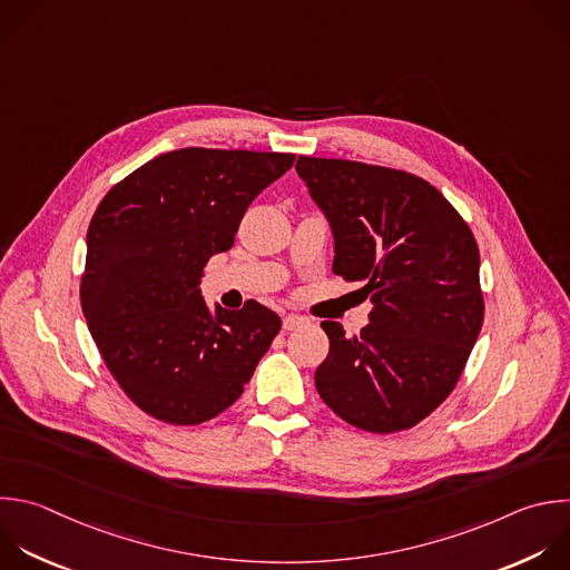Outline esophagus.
Wrapping results in <instances>:
<instances>
[{"label": "esophagus", "mask_w": 570, "mask_h": 570, "mask_svg": "<svg viewBox=\"0 0 570 570\" xmlns=\"http://www.w3.org/2000/svg\"><path fill=\"white\" fill-rule=\"evenodd\" d=\"M282 324H284V328H286V331H293V328H299V326L308 324V320H306V317H302V315H297V313H288V315H284Z\"/></svg>", "instance_id": "1"}]
</instances>
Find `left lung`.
Masks as SVG:
<instances>
[{"instance_id":"obj_1","label":"left lung","mask_w":570,"mask_h":570,"mask_svg":"<svg viewBox=\"0 0 570 570\" xmlns=\"http://www.w3.org/2000/svg\"><path fill=\"white\" fill-rule=\"evenodd\" d=\"M333 239V273L362 282L368 324L322 322L320 399L348 425L392 434L430 416L456 387L483 324L479 246L434 185L342 158L295 165Z\"/></svg>"}]
</instances>
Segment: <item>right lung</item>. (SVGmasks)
<instances>
[{"label": "right lung", "instance_id": "1", "mask_svg": "<svg viewBox=\"0 0 570 570\" xmlns=\"http://www.w3.org/2000/svg\"><path fill=\"white\" fill-rule=\"evenodd\" d=\"M295 154L185 147L116 183L87 233L82 313L122 392L169 425L228 410L282 328L250 299L215 313L202 297L208 259L235 244L253 199Z\"/></svg>", "mask_w": 570, "mask_h": 570}]
</instances>
